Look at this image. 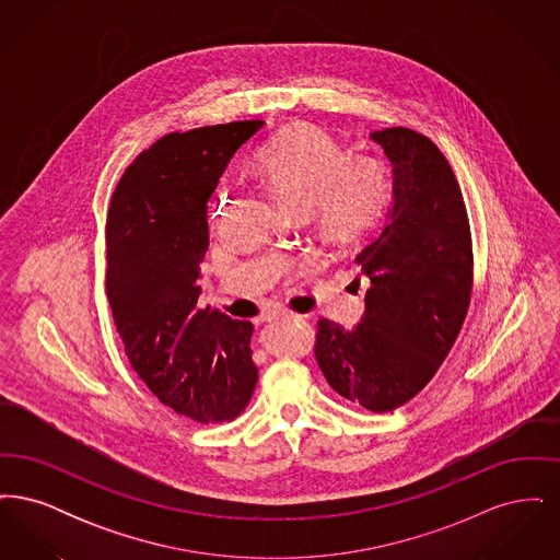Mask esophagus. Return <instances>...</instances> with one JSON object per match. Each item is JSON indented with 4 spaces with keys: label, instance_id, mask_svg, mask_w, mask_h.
I'll list each match as a JSON object with an SVG mask.
<instances>
[{
    "label": "esophagus",
    "instance_id": "esophagus-1",
    "mask_svg": "<svg viewBox=\"0 0 560 560\" xmlns=\"http://www.w3.org/2000/svg\"><path fill=\"white\" fill-rule=\"evenodd\" d=\"M285 319H295V315L292 313H285V311H270L265 315V320H285Z\"/></svg>",
    "mask_w": 560,
    "mask_h": 560
}]
</instances>
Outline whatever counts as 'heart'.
Segmentation results:
<instances>
[{
    "mask_svg": "<svg viewBox=\"0 0 560 560\" xmlns=\"http://www.w3.org/2000/svg\"><path fill=\"white\" fill-rule=\"evenodd\" d=\"M256 172L295 212L311 215L320 240L347 247L363 240L388 212L395 176L377 155H347L317 126L288 128L256 153ZM224 195L215 190L213 210Z\"/></svg>",
    "mask_w": 560,
    "mask_h": 560,
    "instance_id": "heart-1",
    "label": "heart"
}]
</instances>
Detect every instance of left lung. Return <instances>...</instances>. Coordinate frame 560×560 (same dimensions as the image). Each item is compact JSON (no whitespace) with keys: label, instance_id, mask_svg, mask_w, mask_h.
<instances>
[{"label":"left lung","instance_id":"left-lung-1","mask_svg":"<svg viewBox=\"0 0 560 560\" xmlns=\"http://www.w3.org/2000/svg\"><path fill=\"white\" fill-rule=\"evenodd\" d=\"M393 163L382 233L354 262L370 279L354 329L317 323L315 357L329 386L375 413L413 399L450 354L472 293V237L452 165L424 133H372Z\"/></svg>","mask_w":560,"mask_h":560}]
</instances>
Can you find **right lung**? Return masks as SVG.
Wrapping results in <instances>:
<instances>
[{
	"mask_svg": "<svg viewBox=\"0 0 560 560\" xmlns=\"http://www.w3.org/2000/svg\"><path fill=\"white\" fill-rule=\"evenodd\" d=\"M262 124L165 133L128 165L108 206V304L130 365L163 405L201 424L235 420L258 382L254 325L199 308L197 279L213 188Z\"/></svg>",
	"mask_w": 560,
	"mask_h": 560,
	"instance_id": "1",
	"label": "right lung"
}]
</instances>
